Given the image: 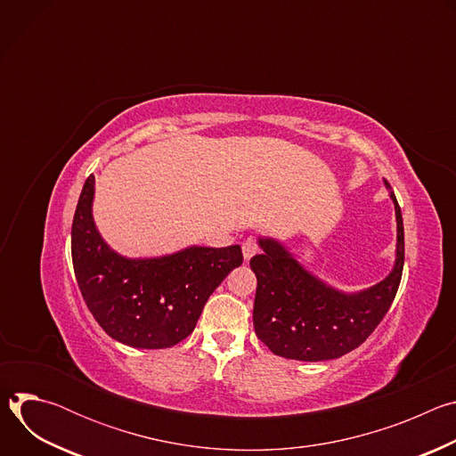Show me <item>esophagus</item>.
Instances as JSON below:
<instances>
[{
    "label": "esophagus",
    "instance_id": "obj_1",
    "mask_svg": "<svg viewBox=\"0 0 456 456\" xmlns=\"http://www.w3.org/2000/svg\"><path fill=\"white\" fill-rule=\"evenodd\" d=\"M241 250H243V259L245 262H248V259L254 256V254H257V243H256V240L254 238H247L245 241H243V245H241Z\"/></svg>",
    "mask_w": 456,
    "mask_h": 456
}]
</instances>
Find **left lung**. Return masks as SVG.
I'll list each match as a JSON object with an SVG mask.
<instances>
[{"label": "left lung", "instance_id": "left-lung-1", "mask_svg": "<svg viewBox=\"0 0 456 456\" xmlns=\"http://www.w3.org/2000/svg\"><path fill=\"white\" fill-rule=\"evenodd\" d=\"M384 185L395 206V262L368 289L339 290L306 271L280 240L257 236L262 254L250 259L257 280L252 321L273 354L306 362L338 359L361 346L392 306L404 267V224L392 185Z\"/></svg>", "mask_w": 456, "mask_h": 456}]
</instances>
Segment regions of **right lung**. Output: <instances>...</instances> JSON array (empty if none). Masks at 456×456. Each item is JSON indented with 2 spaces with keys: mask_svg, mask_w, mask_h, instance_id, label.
<instances>
[{
  "mask_svg": "<svg viewBox=\"0 0 456 456\" xmlns=\"http://www.w3.org/2000/svg\"><path fill=\"white\" fill-rule=\"evenodd\" d=\"M95 176L83 185L72 224L77 285L101 329L134 348H169L185 339L209 296L243 262L241 247L189 245L173 254L127 257L94 220Z\"/></svg>",
  "mask_w": 456,
  "mask_h": 456,
  "instance_id": "right-lung-1",
  "label": "right lung"
}]
</instances>
